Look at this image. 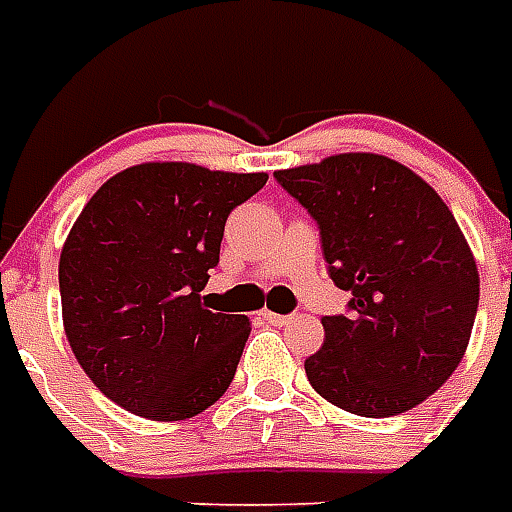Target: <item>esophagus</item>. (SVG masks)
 Listing matches in <instances>:
<instances>
[{
  "label": "esophagus",
  "instance_id": "1",
  "mask_svg": "<svg viewBox=\"0 0 512 512\" xmlns=\"http://www.w3.org/2000/svg\"><path fill=\"white\" fill-rule=\"evenodd\" d=\"M260 315H263V321L271 323V326H285V323H290V315H279V312L263 310Z\"/></svg>",
  "mask_w": 512,
  "mask_h": 512
}]
</instances>
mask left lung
I'll list each match as a JSON object with an SVG mask.
<instances>
[{
    "label": "left lung",
    "mask_w": 512,
    "mask_h": 512,
    "mask_svg": "<svg viewBox=\"0 0 512 512\" xmlns=\"http://www.w3.org/2000/svg\"><path fill=\"white\" fill-rule=\"evenodd\" d=\"M279 186L321 230L348 315L323 318L304 362L312 389L359 417L419 406L461 365L480 274L452 211L417 172L378 153H340L279 169Z\"/></svg>",
    "instance_id": "1"
}]
</instances>
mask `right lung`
<instances>
[{
	"label": "right lung",
	"mask_w": 512,
	"mask_h": 512,
	"mask_svg": "<svg viewBox=\"0 0 512 512\" xmlns=\"http://www.w3.org/2000/svg\"><path fill=\"white\" fill-rule=\"evenodd\" d=\"M266 172L147 161L84 205L60 255L62 323L76 362L136 417H197L227 392L249 318L205 310L224 222Z\"/></svg>",
	"instance_id": "add662e5"
}]
</instances>
